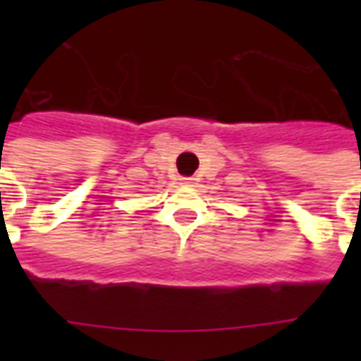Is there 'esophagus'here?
I'll use <instances>...</instances> for the list:
<instances>
[{
    "mask_svg": "<svg viewBox=\"0 0 361 361\" xmlns=\"http://www.w3.org/2000/svg\"><path fill=\"white\" fill-rule=\"evenodd\" d=\"M181 183L183 185H192V178H181Z\"/></svg>",
    "mask_w": 361,
    "mask_h": 361,
    "instance_id": "esophagus-1",
    "label": "esophagus"
}]
</instances>
